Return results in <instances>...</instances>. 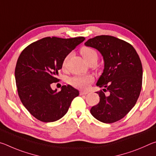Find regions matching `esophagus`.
I'll return each mask as SVG.
<instances>
[{
  "mask_svg": "<svg viewBox=\"0 0 156 156\" xmlns=\"http://www.w3.org/2000/svg\"><path fill=\"white\" fill-rule=\"evenodd\" d=\"M88 93H89V91H83V90L80 91V95H86Z\"/></svg>",
  "mask_w": 156,
  "mask_h": 156,
  "instance_id": "obj_1",
  "label": "esophagus"
}]
</instances>
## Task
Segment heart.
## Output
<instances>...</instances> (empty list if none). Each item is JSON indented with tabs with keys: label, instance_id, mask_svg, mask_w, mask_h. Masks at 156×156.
Listing matches in <instances>:
<instances>
[{
	"label": "heart",
	"instance_id": "b5f03b06",
	"mask_svg": "<svg viewBox=\"0 0 156 156\" xmlns=\"http://www.w3.org/2000/svg\"><path fill=\"white\" fill-rule=\"evenodd\" d=\"M80 51L84 60L88 64H90V63H95L96 64L98 59V56L96 50L89 47H83L80 49ZM70 56V54H68L63 59L62 62V69H65L67 66V63ZM94 80V78L91 75H80L76 76L71 78L69 80V83L71 85L74 87L76 88L85 90V89H87L89 87L91 83H93Z\"/></svg>",
	"mask_w": 156,
	"mask_h": 156
}]
</instances>
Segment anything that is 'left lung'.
Wrapping results in <instances>:
<instances>
[{"instance_id":"1","label":"left lung","mask_w":156,"mask_h":156,"mask_svg":"<svg viewBox=\"0 0 156 156\" xmlns=\"http://www.w3.org/2000/svg\"><path fill=\"white\" fill-rule=\"evenodd\" d=\"M86 46L101 53L105 61L103 73L97 86L99 103L91 113L104 123H113L123 118L136 105L142 83V66L138 54L131 44L112 36H98L89 39ZM108 91L106 95L104 92Z\"/></svg>"}]
</instances>
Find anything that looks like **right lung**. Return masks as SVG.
Returning a JSON list of instances; mask_svg holds the SVG:
<instances>
[{
	"instance_id": "right-lung-1",
	"label": "right lung",
	"mask_w": 156,
	"mask_h": 156,
	"mask_svg": "<svg viewBox=\"0 0 156 156\" xmlns=\"http://www.w3.org/2000/svg\"><path fill=\"white\" fill-rule=\"evenodd\" d=\"M84 37L60 38L46 37L23 49L17 60L15 78L18 96L34 117L44 122H54L64 116L79 91L63 85L52 90L65 57L84 41Z\"/></svg>"
}]
</instances>
